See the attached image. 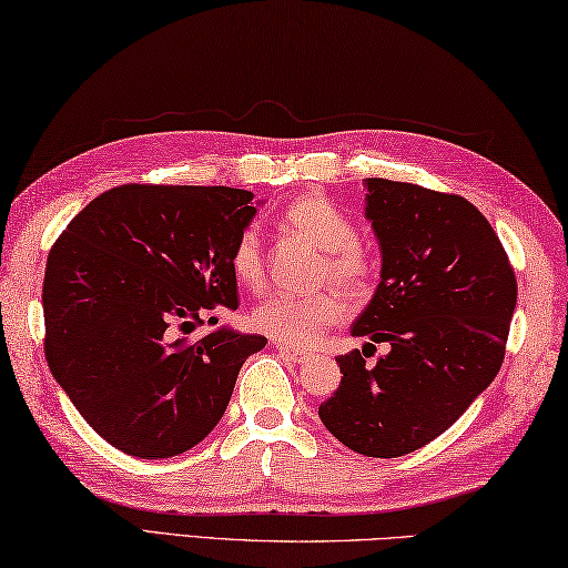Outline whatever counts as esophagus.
<instances>
[{"label":"esophagus","instance_id":"esophagus-1","mask_svg":"<svg viewBox=\"0 0 568 568\" xmlns=\"http://www.w3.org/2000/svg\"><path fill=\"white\" fill-rule=\"evenodd\" d=\"M277 355H283L285 359H291V363H307L311 359V353H303V349H295V347H287L283 343H275Z\"/></svg>","mask_w":568,"mask_h":568}]
</instances>
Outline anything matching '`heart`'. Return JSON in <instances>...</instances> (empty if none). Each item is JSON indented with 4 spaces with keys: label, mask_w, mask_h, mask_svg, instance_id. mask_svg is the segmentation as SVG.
<instances>
[{
    "label": "heart",
    "mask_w": 568,
    "mask_h": 568,
    "mask_svg": "<svg viewBox=\"0 0 568 568\" xmlns=\"http://www.w3.org/2000/svg\"><path fill=\"white\" fill-rule=\"evenodd\" d=\"M283 225L297 239L323 251L317 267V283L339 285L347 293H359L373 275V255L357 241L349 215L323 193H305L285 205ZM231 273L241 285L257 287L263 283V243L255 229L239 233L231 248ZM343 317V301L333 291L295 295L267 293L253 305L251 325L283 345H313L325 327Z\"/></svg>",
    "instance_id": "b5f03b06"
}]
</instances>
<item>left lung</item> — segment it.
Segmentation results:
<instances>
[{
    "mask_svg": "<svg viewBox=\"0 0 568 568\" xmlns=\"http://www.w3.org/2000/svg\"><path fill=\"white\" fill-rule=\"evenodd\" d=\"M365 189L383 271L349 333L390 353L377 366L364 365V347L339 355L343 379L317 415L357 455L392 459L449 429L497 377L517 277L462 195L387 179H365Z\"/></svg>",
    "mask_w": 568,
    "mask_h": 568,
    "instance_id": "8db88e82",
    "label": "left lung"
}]
</instances>
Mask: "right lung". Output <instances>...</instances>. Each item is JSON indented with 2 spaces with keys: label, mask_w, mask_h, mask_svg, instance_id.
Instances as JSON below:
<instances>
[{
  "label": "right lung",
  "mask_w": 568,
  "mask_h": 568,
  "mask_svg": "<svg viewBox=\"0 0 568 568\" xmlns=\"http://www.w3.org/2000/svg\"><path fill=\"white\" fill-rule=\"evenodd\" d=\"M225 185H141L101 193L47 257L44 353L79 415L139 459L176 457L219 425L263 335L189 333L239 307L231 248L255 215Z\"/></svg>",
  "instance_id": "1"
}]
</instances>
